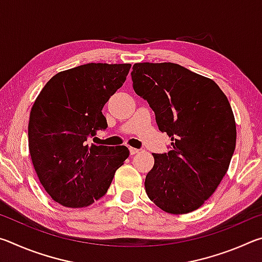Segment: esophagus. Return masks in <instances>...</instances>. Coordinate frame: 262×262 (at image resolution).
<instances>
[{
  "mask_svg": "<svg viewBox=\"0 0 262 262\" xmlns=\"http://www.w3.org/2000/svg\"><path fill=\"white\" fill-rule=\"evenodd\" d=\"M140 152V150L139 149H136V148H129V154L130 155H135V154H139Z\"/></svg>",
  "mask_w": 262,
  "mask_h": 262,
  "instance_id": "esophagus-1",
  "label": "esophagus"
}]
</instances>
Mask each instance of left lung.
Instances as JSON below:
<instances>
[{
	"mask_svg": "<svg viewBox=\"0 0 262 262\" xmlns=\"http://www.w3.org/2000/svg\"><path fill=\"white\" fill-rule=\"evenodd\" d=\"M132 79L172 141L167 154H152L145 192L168 214L196 210L219 187L236 148L227 96L212 79L171 62L135 63Z\"/></svg>",
	"mask_w": 262,
	"mask_h": 262,
	"instance_id": "1",
	"label": "left lung"
}]
</instances>
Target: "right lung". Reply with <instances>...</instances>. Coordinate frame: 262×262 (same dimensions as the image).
I'll use <instances>...</instances> for the list:
<instances>
[{
	"mask_svg": "<svg viewBox=\"0 0 262 262\" xmlns=\"http://www.w3.org/2000/svg\"><path fill=\"white\" fill-rule=\"evenodd\" d=\"M130 63H88L54 75L35 99L29 150L42 187L55 202L83 208L107 192L129 156L125 145L88 144L106 129L104 105L125 83Z\"/></svg>",
	"mask_w": 262,
	"mask_h": 262,
	"instance_id": "right-lung-1",
	"label": "right lung"
}]
</instances>
